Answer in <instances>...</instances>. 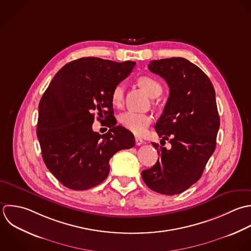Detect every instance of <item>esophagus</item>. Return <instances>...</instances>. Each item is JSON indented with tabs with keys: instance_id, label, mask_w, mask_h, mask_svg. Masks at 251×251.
<instances>
[{
	"instance_id": "34e87169",
	"label": "esophagus",
	"mask_w": 251,
	"mask_h": 251,
	"mask_svg": "<svg viewBox=\"0 0 251 251\" xmlns=\"http://www.w3.org/2000/svg\"><path fill=\"white\" fill-rule=\"evenodd\" d=\"M135 142H136V145H137V146H141V145L144 144V141H143L141 138H139V137H136V138H135Z\"/></svg>"
}]
</instances>
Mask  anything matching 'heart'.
I'll return each mask as SVG.
<instances>
[{"label": "heart", "mask_w": 251, "mask_h": 251, "mask_svg": "<svg viewBox=\"0 0 251 251\" xmlns=\"http://www.w3.org/2000/svg\"><path fill=\"white\" fill-rule=\"evenodd\" d=\"M139 84L151 98L158 97L162 92V87L158 81L150 76H141L139 78ZM124 99V85L122 83L117 84L111 92V101L114 105L119 106ZM119 122L129 131L135 135H142L147 130L148 126L151 122L150 115L145 113H139L132 110L125 111L120 114Z\"/></svg>", "instance_id": "1"}]
</instances>
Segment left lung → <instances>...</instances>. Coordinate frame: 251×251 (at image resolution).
I'll return each mask as SVG.
<instances>
[{
	"label": "left lung",
	"instance_id": "left-lung-1",
	"mask_svg": "<svg viewBox=\"0 0 251 251\" xmlns=\"http://www.w3.org/2000/svg\"><path fill=\"white\" fill-rule=\"evenodd\" d=\"M149 69L161 76L169 86V98L155 124L167 150L151 143L159 158L142 177L152 191L173 196L197 183L215 151L220 126L215 90L207 75L183 57L151 60ZM164 146V145H163Z\"/></svg>",
	"mask_w": 251,
	"mask_h": 251
}]
</instances>
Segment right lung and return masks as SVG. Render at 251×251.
Masks as SVG:
<instances>
[{
  "label": "right lung",
  "instance_id": "add662e5",
  "mask_svg": "<svg viewBox=\"0 0 251 251\" xmlns=\"http://www.w3.org/2000/svg\"><path fill=\"white\" fill-rule=\"evenodd\" d=\"M136 62L82 57L65 64L52 78L39 103L37 137L43 160L66 188L84 191L109 173V159L135 146L134 135L116 126L111 92ZM108 120L107 133L94 132V115Z\"/></svg>",
  "mask_w": 251,
  "mask_h": 251
}]
</instances>
